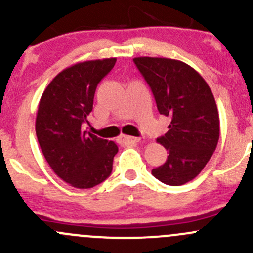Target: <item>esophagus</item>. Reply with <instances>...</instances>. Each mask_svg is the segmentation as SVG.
Returning <instances> with one entry per match:
<instances>
[{
  "label": "esophagus",
  "mask_w": 253,
  "mask_h": 253,
  "mask_svg": "<svg viewBox=\"0 0 253 253\" xmlns=\"http://www.w3.org/2000/svg\"><path fill=\"white\" fill-rule=\"evenodd\" d=\"M120 141H121L122 143H125V144H132V143L139 142V138H137V137L125 136V134H122V136H120Z\"/></svg>",
  "instance_id": "34e87169"
}]
</instances>
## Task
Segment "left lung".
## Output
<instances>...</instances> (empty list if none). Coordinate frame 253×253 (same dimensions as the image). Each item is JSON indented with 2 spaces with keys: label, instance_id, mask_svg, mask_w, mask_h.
I'll use <instances>...</instances> for the list:
<instances>
[{
  "label": "left lung",
  "instance_id": "left-lung-1",
  "mask_svg": "<svg viewBox=\"0 0 253 253\" xmlns=\"http://www.w3.org/2000/svg\"><path fill=\"white\" fill-rule=\"evenodd\" d=\"M133 62L152 89L158 111L171 119L169 131L157 139L169 155L152 174L163 183L181 186L202 171L218 144L213 93L185 62L163 57H136Z\"/></svg>",
  "mask_w": 253,
  "mask_h": 253
}]
</instances>
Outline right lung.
Masks as SVG:
<instances>
[{"label": "right lung", "instance_id": "obj_1", "mask_svg": "<svg viewBox=\"0 0 253 253\" xmlns=\"http://www.w3.org/2000/svg\"><path fill=\"white\" fill-rule=\"evenodd\" d=\"M116 58L79 62L58 73L42 93L35 131L56 175L77 188H91L109 177L119 148L85 131L94 94Z\"/></svg>", "mask_w": 253, "mask_h": 253}]
</instances>
